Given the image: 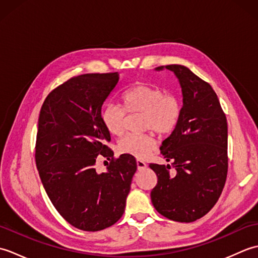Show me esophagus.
<instances>
[{
	"mask_svg": "<svg viewBox=\"0 0 258 258\" xmlns=\"http://www.w3.org/2000/svg\"><path fill=\"white\" fill-rule=\"evenodd\" d=\"M136 165H138V169L139 171H142V169H144V168H146V163H144L143 161H141V160H138L136 161Z\"/></svg>",
	"mask_w": 258,
	"mask_h": 258,
	"instance_id": "obj_1",
	"label": "esophagus"
}]
</instances>
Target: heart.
<instances>
[{
	"mask_svg": "<svg viewBox=\"0 0 258 258\" xmlns=\"http://www.w3.org/2000/svg\"><path fill=\"white\" fill-rule=\"evenodd\" d=\"M123 103L128 113L143 114L142 130H152L161 136L171 134L176 128L182 115L178 98L173 94H165V91L154 85L139 84L132 87L123 95ZM125 109L114 103L104 106L101 118L108 133L115 136L124 133ZM154 140L150 135L128 134L118 142L117 150L122 154L145 158L154 150Z\"/></svg>",
	"mask_w": 258,
	"mask_h": 258,
	"instance_id": "b5f03b06",
	"label": "heart"
}]
</instances>
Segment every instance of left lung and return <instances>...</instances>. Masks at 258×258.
<instances>
[{"label":"left lung","mask_w":258,"mask_h":258,"mask_svg":"<svg viewBox=\"0 0 258 258\" xmlns=\"http://www.w3.org/2000/svg\"><path fill=\"white\" fill-rule=\"evenodd\" d=\"M172 71L182 87L180 119L160 147L171 165L150 164L157 184L151 191L155 210L175 222L189 223L210 212L226 182L227 120L216 93L207 82L183 65L156 68Z\"/></svg>","instance_id":"left-lung-1"}]
</instances>
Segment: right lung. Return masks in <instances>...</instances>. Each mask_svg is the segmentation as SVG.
I'll use <instances>...</instances> for the list:
<instances>
[{"instance_id": "right-lung-1", "label": "right lung", "mask_w": 258, "mask_h": 258, "mask_svg": "<svg viewBox=\"0 0 258 258\" xmlns=\"http://www.w3.org/2000/svg\"><path fill=\"white\" fill-rule=\"evenodd\" d=\"M118 83V73L83 74L53 90L43 103L35 162L48 199L71 225L102 231L122 217L136 160L113 158L102 105ZM111 159L107 172L95 169L97 156Z\"/></svg>"}]
</instances>
